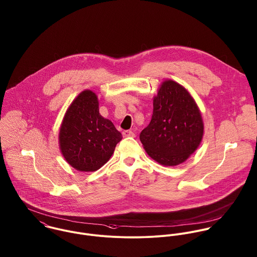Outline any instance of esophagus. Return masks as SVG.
Here are the masks:
<instances>
[{
	"label": "esophagus",
	"mask_w": 257,
	"mask_h": 257,
	"mask_svg": "<svg viewBox=\"0 0 257 257\" xmlns=\"http://www.w3.org/2000/svg\"><path fill=\"white\" fill-rule=\"evenodd\" d=\"M123 137H134L135 136V133L131 130H125L123 131Z\"/></svg>",
	"instance_id": "obj_1"
}]
</instances>
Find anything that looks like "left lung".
Segmentation results:
<instances>
[{
    "label": "left lung",
    "mask_w": 257,
    "mask_h": 257,
    "mask_svg": "<svg viewBox=\"0 0 257 257\" xmlns=\"http://www.w3.org/2000/svg\"><path fill=\"white\" fill-rule=\"evenodd\" d=\"M150 124L140 133L147 154L164 166L185 162L199 147L204 123L190 93L173 80L165 81L153 101Z\"/></svg>",
    "instance_id": "left-lung-1"
}]
</instances>
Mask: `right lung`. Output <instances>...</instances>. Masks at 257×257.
Wrapping results in <instances>:
<instances>
[{
	"instance_id": "1",
	"label": "right lung",
	"mask_w": 257,
	"mask_h": 257,
	"mask_svg": "<svg viewBox=\"0 0 257 257\" xmlns=\"http://www.w3.org/2000/svg\"><path fill=\"white\" fill-rule=\"evenodd\" d=\"M121 139L113 123L99 114L97 96L90 90L71 103L59 131L61 153L70 166L82 172L100 169Z\"/></svg>"
}]
</instances>
